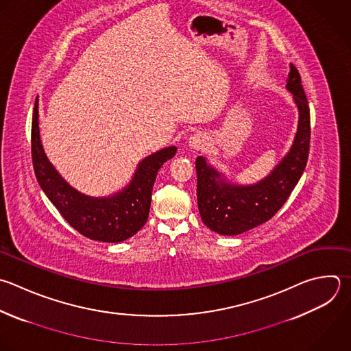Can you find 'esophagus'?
Listing matches in <instances>:
<instances>
[{
	"label": "esophagus",
	"instance_id": "1",
	"mask_svg": "<svg viewBox=\"0 0 351 351\" xmlns=\"http://www.w3.org/2000/svg\"><path fill=\"white\" fill-rule=\"evenodd\" d=\"M188 145L193 149H202L206 145V137L202 133H196L189 137Z\"/></svg>",
	"mask_w": 351,
	"mask_h": 351
}]
</instances>
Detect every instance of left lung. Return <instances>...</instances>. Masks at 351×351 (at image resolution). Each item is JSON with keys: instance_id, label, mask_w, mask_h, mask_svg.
Instances as JSON below:
<instances>
[{"instance_id": "left-lung-1", "label": "left lung", "mask_w": 351, "mask_h": 351, "mask_svg": "<svg viewBox=\"0 0 351 351\" xmlns=\"http://www.w3.org/2000/svg\"><path fill=\"white\" fill-rule=\"evenodd\" d=\"M299 111L293 143L278 165L261 181L237 185L228 181L203 156L196 159L197 206L203 223L211 230L234 236L269 221L287 202L307 163L310 111L302 81L293 64L285 85Z\"/></svg>"}]
</instances>
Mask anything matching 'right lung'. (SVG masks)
Instances as JSON below:
<instances>
[{"label": "right lung", "instance_id": "right-lung-1", "mask_svg": "<svg viewBox=\"0 0 351 351\" xmlns=\"http://www.w3.org/2000/svg\"><path fill=\"white\" fill-rule=\"evenodd\" d=\"M176 152L177 147H167L143 159L122 191L107 197L88 196L73 188L47 158L40 138L38 97L36 100L32 155L37 181L63 218L88 239L119 243L134 236L148 219L156 174Z\"/></svg>", "mask_w": 351, "mask_h": 351}]
</instances>
